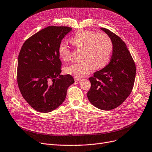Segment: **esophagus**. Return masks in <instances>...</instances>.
I'll use <instances>...</instances> for the list:
<instances>
[{"label": "esophagus", "mask_w": 152, "mask_h": 152, "mask_svg": "<svg viewBox=\"0 0 152 152\" xmlns=\"http://www.w3.org/2000/svg\"><path fill=\"white\" fill-rule=\"evenodd\" d=\"M81 80V77H75V81H79Z\"/></svg>", "instance_id": "obj_1"}]
</instances>
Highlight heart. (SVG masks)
Instances as JSON below:
<instances>
[{"instance_id": "1", "label": "heart", "mask_w": 152, "mask_h": 152, "mask_svg": "<svg viewBox=\"0 0 152 152\" xmlns=\"http://www.w3.org/2000/svg\"><path fill=\"white\" fill-rule=\"evenodd\" d=\"M76 48H83L81 60L66 67L67 74L81 77L90 72L94 66L99 69L105 66L113 50V42L105 33L96 34L88 30H80L71 38ZM58 54L65 61L71 58V50L64 42L58 46Z\"/></svg>"}]
</instances>
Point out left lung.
Listing matches in <instances>:
<instances>
[{
  "label": "left lung",
  "instance_id": "left-lung-1",
  "mask_svg": "<svg viewBox=\"0 0 152 152\" xmlns=\"http://www.w3.org/2000/svg\"><path fill=\"white\" fill-rule=\"evenodd\" d=\"M101 29L111 38L113 54L109 64L89 78L91 88L87 96L95 107L109 111L121 105L132 93L136 66L125 42L111 31Z\"/></svg>",
  "mask_w": 152,
  "mask_h": 152
}]
</instances>
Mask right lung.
<instances>
[{
    "instance_id": "right-lung-1",
    "label": "right lung",
    "mask_w": 152,
    "mask_h": 152,
    "mask_svg": "<svg viewBox=\"0 0 152 152\" xmlns=\"http://www.w3.org/2000/svg\"><path fill=\"white\" fill-rule=\"evenodd\" d=\"M72 28L48 26L24 42L18 56L17 81L22 97L41 113L52 111L64 102L74 83L70 75H61L58 46Z\"/></svg>"
}]
</instances>
